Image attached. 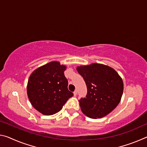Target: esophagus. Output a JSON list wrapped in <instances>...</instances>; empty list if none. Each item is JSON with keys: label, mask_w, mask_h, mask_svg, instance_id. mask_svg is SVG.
Instances as JSON below:
<instances>
[{"label": "esophagus", "mask_w": 147, "mask_h": 147, "mask_svg": "<svg viewBox=\"0 0 147 147\" xmlns=\"http://www.w3.org/2000/svg\"><path fill=\"white\" fill-rule=\"evenodd\" d=\"M73 93H74V96H76V94H77V90L74 91L73 92Z\"/></svg>", "instance_id": "obj_1"}]
</instances>
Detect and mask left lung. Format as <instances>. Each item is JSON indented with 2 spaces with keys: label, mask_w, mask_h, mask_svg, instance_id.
<instances>
[{
  "label": "left lung",
  "mask_w": 147,
  "mask_h": 147,
  "mask_svg": "<svg viewBox=\"0 0 147 147\" xmlns=\"http://www.w3.org/2000/svg\"><path fill=\"white\" fill-rule=\"evenodd\" d=\"M76 69L88 89L86 97L79 100L83 113L97 119L112 111L123 93V82L119 74L110 67L99 63L77 67Z\"/></svg>",
  "instance_id": "obj_1"
}]
</instances>
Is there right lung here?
<instances>
[{
	"instance_id": "add662e5",
	"label": "right lung",
	"mask_w": 147,
	"mask_h": 147,
	"mask_svg": "<svg viewBox=\"0 0 147 147\" xmlns=\"http://www.w3.org/2000/svg\"><path fill=\"white\" fill-rule=\"evenodd\" d=\"M66 67L51 61L36 69L27 85V94L34 108L43 115H51L61 110L73 93L68 89L64 75Z\"/></svg>"
}]
</instances>
